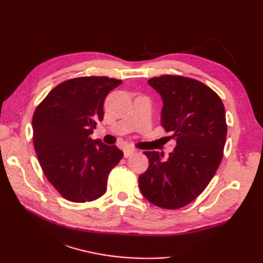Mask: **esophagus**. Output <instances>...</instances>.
Returning <instances> with one entry per match:
<instances>
[{"mask_svg": "<svg viewBox=\"0 0 263 263\" xmlns=\"http://www.w3.org/2000/svg\"><path fill=\"white\" fill-rule=\"evenodd\" d=\"M136 153H137V149H135V148H128V147H126V148L124 149V157H130L131 155L136 154Z\"/></svg>", "mask_w": 263, "mask_h": 263, "instance_id": "obj_1", "label": "esophagus"}]
</instances>
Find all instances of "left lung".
<instances>
[{
	"label": "left lung",
	"mask_w": 263,
	"mask_h": 263,
	"mask_svg": "<svg viewBox=\"0 0 263 263\" xmlns=\"http://www.w3.org/2000/svg\"><path fill=\"white\" fill-rule=\"evenodd\" d=\"M148 83L163 99L161 125L175 148L167 159L144 152L149 166L139 187L155 205L178 209L198 198L216 174L227 136L225 107L212 89L191 78L166 74Z\"/></svg>",
	"instance_id": "obj_1"
}]
</instances>
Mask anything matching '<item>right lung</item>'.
I'll list each match as a JSON object with an SVG mask.
<instances>
[{
    "mask_svg": "<svg viewBox=\"0 0 263 263\" xmlns=\"http://www.w3.org/2000/svg\"><path fill=\"white\" fill-rule=\"evenodd\" d=\"M122 80L80 77L52 89L32 116L33 146L44 174L72 202L102 197L110 171L123 153L116 146L92 140L104 119V102Z\"/></svg>",
    "mask_w": 263,
    "mask_h": 263,
    "instance_id": "1",
    "label": "right lung"
}]
</instances>
